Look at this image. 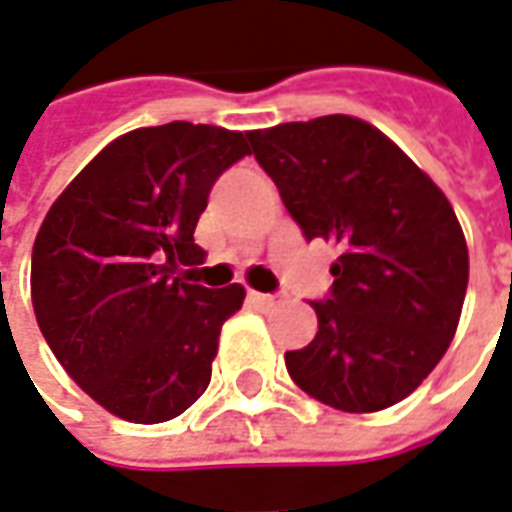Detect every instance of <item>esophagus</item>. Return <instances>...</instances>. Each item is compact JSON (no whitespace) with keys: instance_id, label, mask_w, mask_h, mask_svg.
Returning <instances> with one entry per match:
<instances>
[{"instance_id":"1","label":"esophagus","mask_w":512,"mask_h":512,"mask_svg":"<svg viewBox=\"0 0 512 512\" xmlns=\"http://www.w3.org/2000/svg\"><path fill=\"white\" fill-rule=\"evenodd\" d=\"M249 302L260 308V311H271V308H277V297L274 294H260V291H249Z\"/></svg>"}]
</instances>
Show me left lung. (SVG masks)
Returning <instances> with one entry per match:
<instances>
[{
  "label": "left lung",
  "instance_id": "left-lung-1",
  "mask_svg": "<svg viewBox=\"0 0 512 512\" xmlns=\"http://www.w3.org/2000/svg\"><path fill=\"white\" fill-rule=\"evenodd\" d=\"M308 241L339 246L311 302L314 342L285 353L294 384L339 412H378L415 392L460 322L468 246L443 190L378 128L347 114L249 131Z\"/></svg>",
  "mask_w": 512,
  "mask_h": 512
}]
</instances>
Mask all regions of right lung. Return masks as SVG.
<instances>
[{"mask_svg": "<svg viewBox=\"0 0 512 512\" xmlns=\"http://www.w3.org/2000/svg\"><path fill=\"white\" fill-rule=\"evenodd\" d=\"M249 154L241 131L176 123L106 145L33 243L38 328L69 378L111 415L165 423L201 398L243 285L204 288L193 241L212 184Z\"/></svg>", "mask_w": 512, "mask_h": 512, "instance_id": "1", "label": "right lung"}]
</instances>
